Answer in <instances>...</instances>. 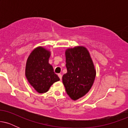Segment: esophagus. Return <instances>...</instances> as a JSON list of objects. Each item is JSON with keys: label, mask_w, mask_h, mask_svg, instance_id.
<instances>
[{"label": "esophagus", "mask_w": 128, "mask_h": 128, "mask_svg": "<svg viewBox=\"0 0 128 128\" xmlns=\"http://www.w3.org/2000/svg\"><path fill=\"white\" fill-rule=\"evenodd\" d=\"M58 76H59L60 80H61V79H62V74H58Z\"/></svg>", "instance_id": "34e87169"}]
</instances>
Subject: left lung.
<instances>
[{"instance_id":"8db88e82","label":"left lung","mask_w":128,"mask_h":128,"mask_svg":"<svg viewBox=\"0 0 128 128\" xmlns=\"http://www.w3.org/2000/svg\"><path fill=\"white\" fill-rule=\"evenodd\" d=\"M66 58L67 72L62 76V82L67 94L76 100L92 88L96 70L88 51L83 46L66 50Z\"/></svg>"}]
</instances>
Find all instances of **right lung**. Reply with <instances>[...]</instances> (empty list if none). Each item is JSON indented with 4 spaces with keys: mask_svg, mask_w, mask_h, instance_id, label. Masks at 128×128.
Returning <instances> with one entry per match:
<instances>
[{
    "mask_svg": "<svg viewBox=\"0 0 128 128\" xmlns=\"http://www.w3.org/2000/svg\"><path fill=\"white\" fill-rule=\"evenodd\" d=\"M50 52L42 47H38L29 55L26 61L25 74L30 84L39 93L49 90L60 78L49 64Z\"/></svg>",
    "mask_w": 128,
    "mask_h": 128,
    "instance_id": "add662e5",
    "label": "right lung"
}]
</instances>
